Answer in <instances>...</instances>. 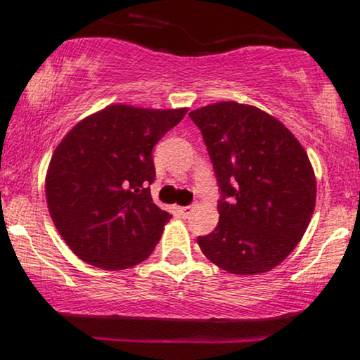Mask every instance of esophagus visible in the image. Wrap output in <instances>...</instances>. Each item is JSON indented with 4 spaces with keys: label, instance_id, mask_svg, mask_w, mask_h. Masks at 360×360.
Wrapping results in <instances>:
<instances>
[{
    "label": "esophagus",
    "instance_id": "esophagus-1",
    "mask_svg": "<svg viewBox=\"0 0 360 360\" xmlns=\"http://www.w3.org/2000/svg\"><path fill=\"white\" fill-rule=\"evenodd\" d=\"M193 211H194V207H193V206H183V207H179V212L183 214L184 217L191 216V214H193Z\"/></svg>",
    "mask_w": 360,
    "mask_h": 360
}]
</instances>
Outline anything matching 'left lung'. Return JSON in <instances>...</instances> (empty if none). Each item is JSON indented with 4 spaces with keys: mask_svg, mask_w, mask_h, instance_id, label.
I'll list each match as a JSON object with an SVG mask.
<instances>
[{
    "mask_svg": "<svg viewBox=\"0 0 360 360\" xmlns=\"http://www.w3.org/2000/svg\"><path fill=\"white\" fill-rule=\"evenodd\" d=\"M222 199L219 222L198 238L209 261L231 274L274 269L302 239L316 207V174L306 149L279 120L251 104L194 109Z\"/></svg>",
    "mask_w": 360,
    "mask_h": 360,
    "instance_id": "obj_1",
    "label": "left lung"
}]
</instances>
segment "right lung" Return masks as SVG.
<instances>
[{"label": "right lung", "mask_w": 360, "mask_h": 360, "mask_svg": "<svg viewBox=\"0 0 360 360\" xmlns=\"http://www.w3.org/2000/svg\"><path fill=\"white\" fill-rule=\"evenodd\" d=\"M188 108L109 104L61 139L44 191L51 219L81 261L129 269L151 256L171 214L153 202V148Z\"/></svg>", "instance_id": "add662e5"}]
</instances>
